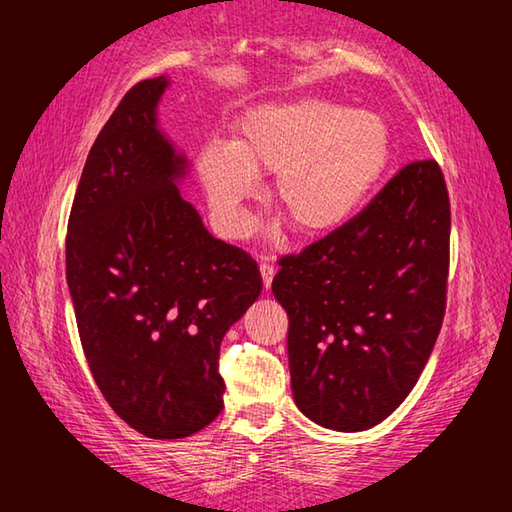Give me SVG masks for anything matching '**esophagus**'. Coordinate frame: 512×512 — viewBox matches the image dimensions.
<instances>
[{
	"label": "esophagus",
	"mask_w": 512,
	"mask_h": 512,
	"mask_svg": "<svg viewBox=\"0 0 512 512\" xmlns=\"http://www.w3.org/2000/svg\"><path fill=\"white\" fill-rule=\"evenodd\" d=\"M259 273H262V279H264V288L268 290L270 284H273V277L277 273V268L273 264H259Z\"/></svg>",
	"instance_id": "1"
}]
</instances>
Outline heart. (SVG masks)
I'll return each mask as SVG.
<instances>
[{"instance_id":"1","label":"heart","mask_w":512,"mask_h":512,"mask_svg":"<svg viewBox=\"0 0 512 512\" xmlns=\"http://www.w3.org/2000/svg\"><path fill=\"white\" fill-rule=\"evenodd\" d=\"M391 158L385 121L328 99L259 105L237 121L231 145L215 143L200 158V178L217 226L248 231L246 204L255 178H268V204L297 235H325L345 224Z\"/></svg>"}]
</instances>
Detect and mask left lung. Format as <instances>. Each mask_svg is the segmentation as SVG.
<instances>
[{"label":"left lung","instance_id":"left-lung-1","mask_svg":"<svg viewBox=\"0 0 512 512\" xmlns=\"http://www.w3.org/2000/svg\"><path fill=\"white\" fill-rule=\"evenodd\" d=\"M451 204L436 160L396 171L350 222L279 259L297 407L363 431L418 383L447 310Z\"/></svg>","mask_w":512,"mask_h":512}]
</instances>
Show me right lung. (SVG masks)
Instances as JSON below:
<instances>
[{
  "label": "right lung",
  "instance_id": "right-lung-1",
  "mask_svg": "<svg viewBox=\"0 0 512 512\" xmlns=\"http://www.w3.org/2000/svg\"><path fill=\"white\" fill-rule=\"evenodd\" d=\"M165 76L129 90L85 160L65 275L90 372L116 416L154 440L187 438L224 409L220 345L262 292L246 250L215 239L156 129Z\"/></svg>",
  "mask_w": 512,
  "mask_h": 512
}]
</instances>
